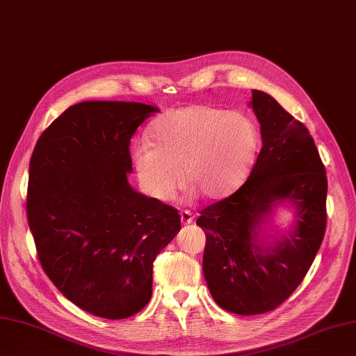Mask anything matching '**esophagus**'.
Returning <instances> with one entry per match:
<instances>
[{
  "mask_svg": "<svg viewBox=\"0 0 356 356\" xmlns=\"http://www.w3.org/2000/svg\"><path fill=\"white\" fill-rule=\"evenodd\" d=\"M180 220H182L184 225H190L194 220V216L190 213V211H182V213H180Z\"/></svg>",
  "mask_w": 356,
  "mask_h": 356,
  "instance_id": "obj_1",
  "label": "esophagus"
}]
</instances>
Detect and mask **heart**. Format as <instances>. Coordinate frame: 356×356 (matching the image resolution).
Instances as JSON below:
<instances>
[{"instance_id":"b5f03b06","label":"heart","mask_w":356,"mask_h":356,"mask_svg":"<svg viewBox=\"0 0 356 356\" xmlns=\"http://www.w3.org/2000/svg\"><path fill=\"white\" fill-rule=\"evenodd\" d=\"M259 145V130L243 113L194 104L159 116L131 159L143 191L156 200L177 190L180 170L193 194L223 200L245 184Z\"/></svg>"}]
</instances>
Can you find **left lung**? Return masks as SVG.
I'll return each instance as SVG.
<instances>
[{
    "mask_svg": "<svg viewBox=\"0 0 356 356\" xmlns=\"http://www.w3.org/2000/svg\"><path fill=\"white\" fill-rule=\"evenodd\" d=\"M261 149L246 182L200 211L207 234L203 275L216 303L238 315L274 311L303 282L326 231V170L307 128L274 97L252 90ZM280 202L293 228L268 244L262 225Z\"/></svg>",
    "mask_w": 356,
    "mask_h": 356,
    "instance_id": "obj_1",
    "label": "left lung"
}]
</instances>
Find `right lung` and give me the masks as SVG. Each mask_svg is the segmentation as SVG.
<instances>
[{
    "label": "right lung",
    "instance_id": "right-lung-1",
    "mask_svg": "<svg viewBox=\"0 0 356 356\" xmlns=\"http://www.w3.org/2000/svg\"><path fill=\"white\" fill-rule=\"evenodd\" d=\"M159 108L124 101L74 104L38 139L27 220L45 274L86 312L122 320L153 293V261L177 236V209L134 191L130 140Z\"/></svg>",
    "mask_w": 356,
    "mask_h": 356
}]
</instances>
